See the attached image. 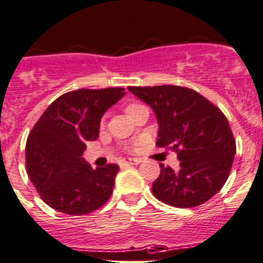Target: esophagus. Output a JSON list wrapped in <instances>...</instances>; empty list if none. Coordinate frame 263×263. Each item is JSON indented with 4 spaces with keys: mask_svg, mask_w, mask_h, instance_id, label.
Segmentation results:
<instances>
[{
    "mask_svg": "<svg viewBox=\"0 0 263 263\" xmlns=\"http://www.w3.org/2000/svg\"><path fill=\"white\" fill-rule=\"evenodd\" d=\"M141 161H142L141 159L134 158V159H129V160H126V161H122V164H125V165H134V164H139Z\"/></svg>",
    "mask_w": 263,
    "mask_h": 263,
    "instance_id": "1",
    "label": "esophagus"
}]
</instances>
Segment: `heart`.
I'll use <instances>...</instances> for the list:
<instances>
[{"label":"heart","instance_id":"1","mask_svg":"<svg viewBox=\"0 0 263 263\" xmlns=\"http://www.w3.org/2000/svg\"><path fill=\"white\" fill-rule=\"evenodd\" d=\"M134 107H137V104H132V105H129V107H127V108H126V112H129V110H130V109H133V108H134Z\"/></svg>","mask_w":263,"mask_h":263}]
</instances>
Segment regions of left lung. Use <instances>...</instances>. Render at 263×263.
I'll return each mask as SVG.
<instances>
[{
  "label": "left lung",
  "mask_w": 263,
  "mask_h": 263,
  "mask_svg": "<svg viewBox=\"0 0 263 263\" xmlns=\"http://www.w3.org/2000/svg\"><path fill=\"white\" fill-rule=\"evenodd\" d=\"M150 105L159 125V147L177 153V172L160 164L154 196L170 206L187 209L213 198L230 176L236 142L220 109L194 90L179 86L127 87Z\"/></svg>",
  "instance_id": "1"
}]
</instances>
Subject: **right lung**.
I'll use <instances>...</instances> for the list:
<instances>
[{"instance_id": "1", "label": "right lung", "mask_w": 263, "mask_h": 263, "mask_svg": "<svg viewBox=\"0 0 263 263\" xmlns=\"http://www.w3.org/2000/svg\"><path fill=\"white\" fill-rule=\"evenodd\" d=\"M124 88L77 90L45 109L26 144V167L43 201L67 215H86L109 199L119 165L92 168L82 158L86 142L96 141L104 113Z\"/></svg>"}]
</instances>
